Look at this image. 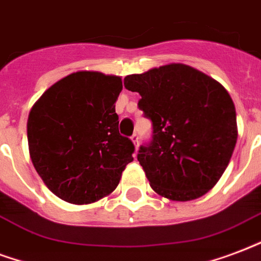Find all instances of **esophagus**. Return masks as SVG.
Listing matches in <instances>:
<instances>
[{
	"label": "esophagus",
	"instance_id": "esophagus-1",
	"mask_svg": "<svg viewBox=\"0 0 261 261\" xmlns=\"http://www.w3.org/2000/svg\"><path fill=\"white\" fill-rule=\"evenodd\" d=\"M132 142L135 143V147H136V148H138V146H139V135L138 133H133L132 135Z\"/></svg>",
	"mask_w": 261,
	"mask_h": 261
}]
</instances>
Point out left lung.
Returning a JSON list of instances; mask_svg holds the SVG:
<instances>
[{
    "instance_id": "obj_1",
    "label": "left lung",
    "mask_w": 261,
    "mask_h": 261,
    "mask_svg": "<svg viewBox=\"0 0 261 261\" xmlns=\"http://www.w3.org/2000/svg\"><path fill=\"white\" fill-rule=\"evenodd\" d=\"M139 92L151 121L138 161L152 190L172 201L202 197L219 181L237 143V114L228 92L186 64H166L123 80Z\"/></svg>"
}]
</instances>
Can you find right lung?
I'll return each instance as SVG.
<instances>
[{
    "mask_svg": "<svg viewBox=\"0 0 261 261\" xmlns=\"http://www.w3.org/2000/svg\"><path fill=\"white\" fill-rule=\"evenodd\" d=\"M122 81L72 72L44 92L29 115L27 139L37 173L55 195L91 203L113 193L133 161L132 140L118 130L115 101Z\"/></svg>",
    "mask_w": 261,
    "mask_h": 261,
    "instance_id": "right-lung-1",
    "label": "right lung"
}]
</instances>
